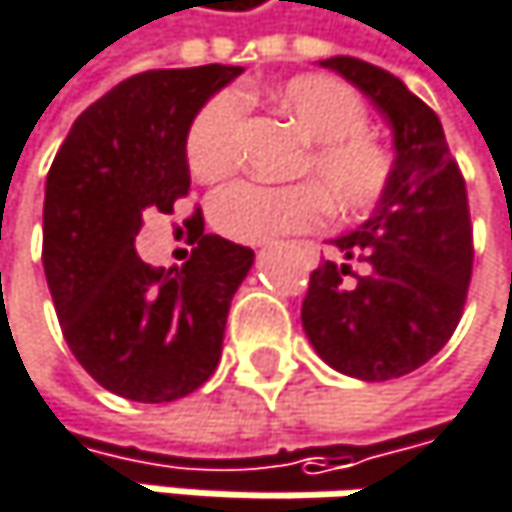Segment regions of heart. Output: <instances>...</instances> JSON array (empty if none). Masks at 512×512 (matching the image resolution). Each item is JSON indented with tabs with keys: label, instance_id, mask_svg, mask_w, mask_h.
Listing matches in <instances>:
<instances>
[{
	"label": "heart",
	"instance_id": "obj_1",
	"mask_svg": "<svg viewBox=\"0 0 512 512\" xmlns=\"http://www.w3.org/2000/svg\"><path fill=\"white\" fill-rule=\"evenodd\" d=\"M273 101L309 137L294 173L312 182L227 185L209 203V218L218 233L236 242H273L318 227L327 203L339 215H363L384 200L396 161L369 134V107L354 86L330 74H300L273 89ZM242 128V95H212L191 119L185 137L191 173L203 182L233 173L242 152Z\"/></svg>",
	"mask_w": 512,
	"mask_h": 512
}]
</instances>
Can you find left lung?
Instances as JSON below:
<instances>
[{
    "label": "left lung",
    "instance_id": "left-lung-1",
    "mask_svg": "<svg viewBox=\"0 0 512 512\" xmlns=\"http://www.w3.org/2000/svg\"><path fill=\"white\" fill-rule=\"evenodd\" d=\"M390 119L396 170L372 218L324 261L303 300V330L318 357L360 381L402 378L429 363L459 327L474 267L468 191L441 119L390 71L354 56L321 62Z\"/></svg>",
    "mask_w": 512,
    "mask_h": 512
}]
</instances>
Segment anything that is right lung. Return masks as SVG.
<instances>
[{
	"label": "right lung",
	"mask_w": 512,
	"mask_h": 512,
	"mask_svg": "<svg viewBox=\"0 0 512 512\" xmlns=\"http://www.w3.org/2000/svg\"><path fill=\"white\" fill-rule=\"evenodd\" d=\"M236 65L143 71L71 125L44 188V276L77 363L131 402L194 393L221 360L227 309L254 251L203 233L176 270L137 258L143 212H173L188 194L185 137L197 110L239 77Z\"/></svg>",
	"instance_id": "add662e5"
}]
</instances>
